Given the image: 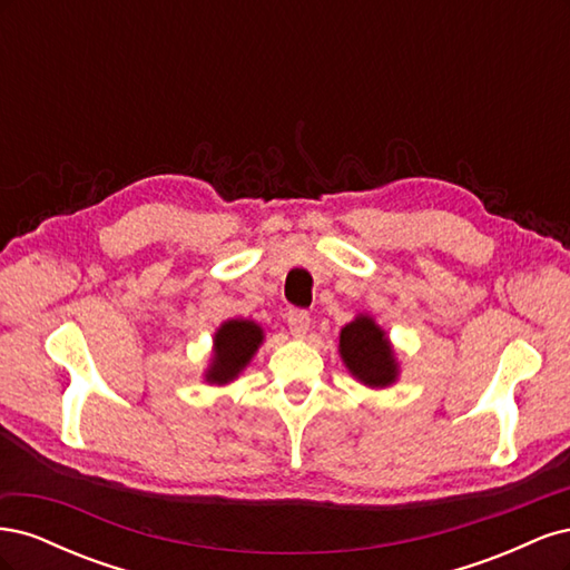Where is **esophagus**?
Listing matches in <instances>:
<instances>
[{
	"mask_svg": "<svg viewBox=\"0 0 570 570\" xmlns=\"http://www.w3.org/2000/svg\"><path fill=\"white\" fill-rule=\"evenodd\" d=\"M287 325H289L292 335L304 337L306 331H308V325H312V316H308V312H302V308H289Z\"/></svg>",
	"mask_w": 570,
	"mask_h": 570,
	"instance_id": "1",
	"label": "esophagus"
}]
</instances>
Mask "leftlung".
I'll return each mask as SVG.
<instances>
[{
	"instance_id": "8db88e82",
	"label": "left lung",
	"mask_w": 570,
	"mask_h": 570,
	"mask_svg": "<svg viewBox=\"0 0 570 570\" xmlns=\"http://www.w3.org/2000/svg\"><path fill=\"white\" fill-rule=\"evenodd\" d=\"M340 356L356 381L368 387H387L400 375L385 331L364 314L340 331Z\"/></svg>"
}]
</instances>
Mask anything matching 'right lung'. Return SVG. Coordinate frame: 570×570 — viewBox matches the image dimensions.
<instances>
[{"instance_id":"obj_1","label":"right lung","mask_w":570,"mask_h":570,"mask_svg":"<svg viewBox=\"0 0 570 570\" xmlns=\"http://www.w3.org/2000/svg\"><path fill=\"white\" fill-rule=\"evenodd\" d=\"M262 325L247 318H233L223 323L214 335L212 366L206 368L204 381L212 385H226L247 368L256 350L262 347Z\"/></svg>"}]
</instances>
